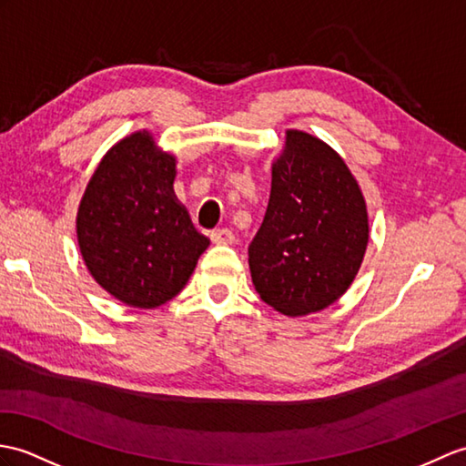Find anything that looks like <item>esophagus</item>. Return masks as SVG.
I'll list each match as a JSON object with an SVG mask.
<instances>
[{"instance_id":"34e87169","label":"esophagus","mask_w":466,"mask_h":466,"mask_svg":"<svg viewBox=\"0 0 466 466\" xmlns=\"http://www.w3.org/2000/svg\"><path fill=\"white\" fill-rule=\"evenodd\" d=\"M210 240L214 242V244H232L234 242V232L232 230H228V228H218V230H214L212 234H210Z\"/></svg>"}]
</instances>
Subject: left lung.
I'll list each match as a JSON object with an SVG mask.
<instances>
[{"mask_svg":"<svg viewBox=\"0 0 466 466\" xmlns=\"http://www.w3.org/2000/svg\"><path fill=\"white\" fill-rule=\"evenodd\" d=\"M367 242L365 198L345 160L289 128L272 165L264 222L248 248L259 298L291 318L326 309L351 286Z\"/></svg>","mask_w":466,"mask_h":466,"instance_id":"left-lung-1","label":"left lung"}]
</instances>
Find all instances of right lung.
<instances>
[{"instance_id": "obj_1", "label": "right lung", "mask_w": 466, "mask_h": 466, "mask_svg": "<svg viewBox=\"0 0 466 466\" xmlns=\"http://www.w3.org/2000/svg\"><path fill=\"white\" fill-rule=\"evenodd\" d=\"M177 158L148 131L118 140L86 184L77 242L95 282L127 306L153 309L187 286L210 240L175 197Z\"/></svg>"}]
</instances>
